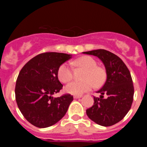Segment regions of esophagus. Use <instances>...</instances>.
I'll list each match as a JSON object with an SVG mask.
<instances>
[{
	"label": "esophagus",
	"instance_id": "esophagus-1",
	"mask_svg": "<svg viewBox=\"0 0 147 147\" xmlns=\"http://www.w3.org/2000/svg\"><path fill=\"white\" fill-rule=\"evenodd\" d=\"M81 97H82V96L80 95V96H74V98H81Z\"/></svg>",
	"mask_w": 147,
	"mask_h": 147
}]
</instances>
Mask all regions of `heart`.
<instances>
[{"label":"heart","instance_id":"obj_1","mask_svg":"<svg viewBox=\"0 0 147 147\" xmlns=\"http://www.w3.org/2000/svg\"><path fill=\"white\" fill-rule=\"evenodd\" d=\"M76 67H81L86 71L82 82H72L66 85L65 91L74 95H81L95 88H100L107 79L106 70L97 65V62L90 56H83L72 62ZM57 76L62 82L67 83L73 80V71L67 62L61 65L57 71Z\"/></svg>","mask_w":147,"mask_h":147}]
</instances>
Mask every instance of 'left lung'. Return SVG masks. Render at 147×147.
I'll return each mask as SVG.
<instances>
[{
    "label": "left lung",
    "mask_w": 147,
    "mask_h": 147,
    "mask_svg": "<svg viewBox=\"0 0 147 147\" xmlns=\"http://www.w3.org/2000/svg\"><path fill=\"white\" fill-rule=\"evenodd\" d=\"M83 53L98 57L107 72L105 85L97 91L101 96H94V103L87 109V115L99 125H114L124 119L133 102L134 87L130 72L121 58L108 51L97 49Z\"/></svg>",
    "instance_id": "1"
}]
</instances>
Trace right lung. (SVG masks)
I'll return each instance as SVG.
<instances>
[{"label":"right lung","mask_w":147,"mask_h":147,"mask_svg":"<svg viewBox=\"0 0 147 147\" xmlns=\"http://www.w3.org/2000/svg\"><path fill=\"white\" fill-rule=\"evenodd\" d=\"M71 56L46 52L37 55L22 67L15 85L18 108L29 123L39 128L54 125L67 112L74 99L69 93L54 98L63 85L58 80L59 66Z\"/></svg>","instance_id":"1"}]
</instances>
